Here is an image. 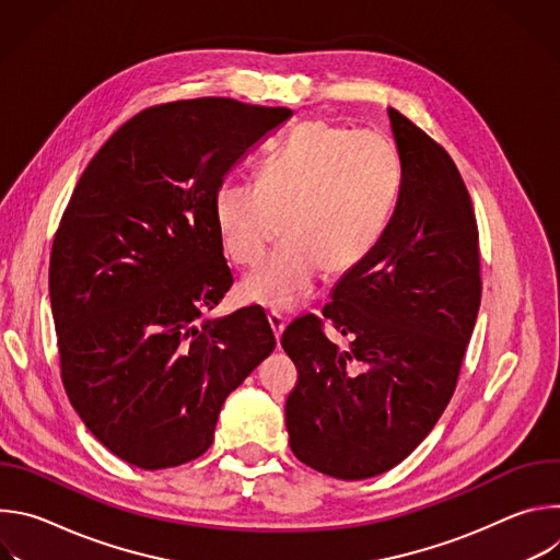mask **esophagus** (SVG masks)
Returning a JSON list of instances; mask_svg holds the SVG:
<instances>
[{"label": "esophagus", "mask_w": 560, "mask_h": 560, "mask_svg": "<svg viewBox=\"0 0 560 560\" xmlns=\"http://www.w3.org/2000/svg\"><path fill=\"white\" fill-rule=\"evenodd\" d=\"M268 324H270V328H272V335H275V339H277V346H279V341H281V335H283V330H285L283 316H281V314H277V312H270V314H268Z\"/></svg>", "instance_id": "1"}]
</instances>
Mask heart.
<instances>
[{"instance_id":"obj_1","label":"heart","mask_w":560,"mask_h":560,"mask_svg":"<svg viewBox=\"0 0 560 560\" xmlns=\"http://www.w3.org/2000/svg\"><path fill=\"white\" fill-rule=\"evenodd\" d=\"M398 164L372 132L305 121L266 159L257 186L223 184L212 214L223 255L257 266L279 234L283 246L250 272L238 296L285 312L305 301L318 275L341 279L378 244L394 201Z\"/></svg>"}]
</instances>
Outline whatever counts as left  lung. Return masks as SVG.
I'll use <instances>...</instances> for the list:
<instances>
[{
    "label": "left lung",
    "mask_w": 560,
    "mask_h": 560,
    "mask_svg": "<svg viewBox=\"0 0 560 560\" xmlns=\"http://www.w3.org/2000/svg\"><path fill=\"white\" fill-rule=\"evenodd\" d=\"M401 188L368 259L341 277L324 316L350 339L339 350L312 318L281 337L299 370L285 401L294 456L361 481L410 456L447 408L481 305L478 228L452 156L387 108Z\"/></svg>",
    "instance_id": "8db88e82"
}]
</instances>
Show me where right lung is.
I'll return each instance as SVG.
<instances>
[{
  "instance_id": "add662e5",
  "label": "right lung",
  "mask_w": 560,
  "mask_h": 560,
  "mask_svg": "<svg viewBox=\"0 0 560 560\" xmlns=\"http://www.w3.org/2000/svg\"><path fill=\"white\" fill-rule=\"evenodd\" d=\"M290 117L225 97L154 106L77 182L48 272L61 381L91 434L135 467L201 456L228 394L277 346L257 307L206 312L232 285L214 192Z\"/></svg>"
}]
</instances>
